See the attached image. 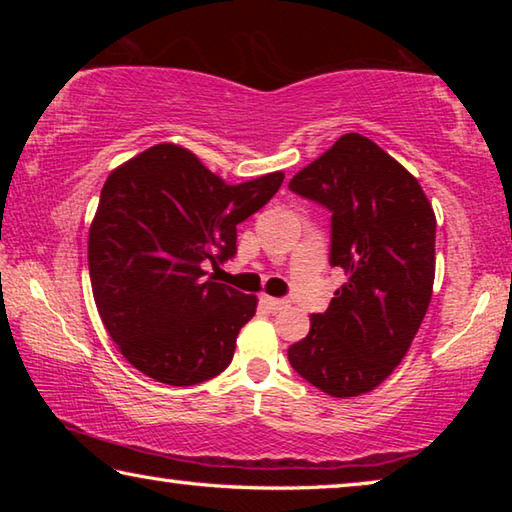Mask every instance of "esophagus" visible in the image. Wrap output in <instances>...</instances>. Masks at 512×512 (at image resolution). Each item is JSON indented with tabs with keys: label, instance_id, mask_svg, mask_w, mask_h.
<instances>
[{
	"label": "esophagus",
	"instance_id": "34e87169",
	"mask_svg": "<svg viewBox=\"0 0 512 512\" xmlns=\"http://www.w3.org/2000/svg\"><path fill=\"white\" fill-rule=\"evenodd\" d=\"M262 305L266 307V309H271V311H280V309H284L289 305L287 300H280V298H271V296H262Z\"/></svg>",
	"mask_w": 512,
	"mask_h": 512
}]
</instances>
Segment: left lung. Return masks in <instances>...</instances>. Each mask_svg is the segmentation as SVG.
Instances as JSON below:
<instances>
[{"instance_id":"left-lung-1","label":"left lung","mask_w":512,"mask_h":512,"mask_svg":"<svg viewBox=\"0 0 512 512\" xmlns=\"http://www.w3.org/2000/svg\"><path fill=\"white\" fill-rule=\"evenodd\" d=\"M289 189L332 212L329 264L348 275L327 311L311 314L289 363L332 397L370 393L400 366L429 309L436 214L418 180L359 133L341 135Z\"/></svg>"}]
</instances>
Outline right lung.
Returning a JSON list of instances; mask_svg holds the SVG:
<instances>
[{
	"label": "right lung",
	"mask_w": 512,
	"mask_h": 512,
	"mask_svg": "<svg viewBox=\"0 0 512 512\" xmlns=\"http://www.w3.org/2000/svg\"><path fill=\"white\" fill-rule=\"evenodd\" d=\"M282 171L228 185L192 151L155 144L110 173L90 225L94 302L110 339L146 377L194 386L230 366L257 298L214 282L237 225L271 201Z\"/></svg>",
	"instance_id": "obj_1"
}]
</instances>
